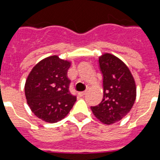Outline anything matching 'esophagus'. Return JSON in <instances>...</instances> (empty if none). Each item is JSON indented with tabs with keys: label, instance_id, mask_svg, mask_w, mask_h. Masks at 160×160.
<instances>
[{
	"label": "esophagus",
	"instance_id": "34e87169",
	"mask_svg": "<svg viewBox=\"0 0 160 160\" xmlns=\"http://www.w3.org/2000/svg\"><path fill=\"white\" fill-rule=\"evenodd\" d=\"M87 91H84V92H79V96H85L86 94H87Z\"/></svg>",
	"mask_w": 160,
	"mask_h": 160
}]
</instances>
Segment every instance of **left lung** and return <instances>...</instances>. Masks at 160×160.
Wrapping results in <instances>:
<instances>
[{
	"mask_svg": "<svg viewBox=\"0 0 160 160\" xmlns=\"http://www.w3.org/2000/svg\"><path fill=\"white\" fill-rule=\"evenodd\" d=\"M99 64L103 77V96L100 104L91 109L101 123L110 125L121 120L133 107L136 82L128 67L111 53L100 56Z\"/></svg>",
	"mask_w": 160,
	"mask_h": 160,
	"instance_id": "left-lung-1",
	"label": "left lung"
}]
</instances>
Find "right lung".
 I'll return each instance as SVG.
<instances>
[{"mask_svg": "<svg viewBox=\"0 0 160 160\" xmlns=\"http://www.w3.org/2000/svg\"><path fill=\"white\" fill-rule=\"evenodd\" d=\"M71 62L54 55L37 63L28 74L24 94L31 111L39 119L57 123L73 107L77 97L70 93L68 70Z\"/></svg>", "mask_w": 160, "mask_h": 160, "instance_id": "obj_1", "label": "right lung"}]
</instances>
